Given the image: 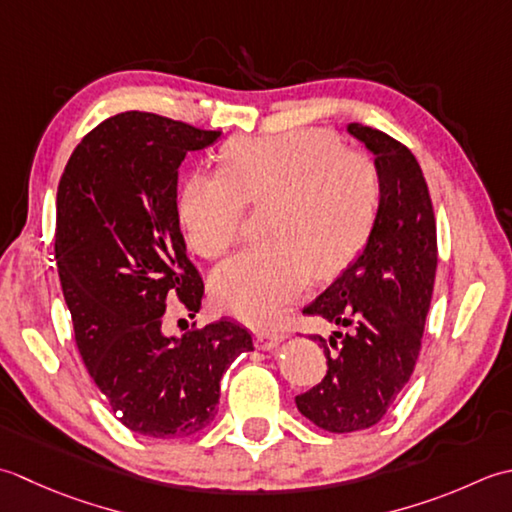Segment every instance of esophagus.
Here are the masks:
<instances>
[{
  "instance_id": "obj_1",
  "label": "esophagus",
  "mask_w": 512,
  "mask_h": 512,
  "mask_svg": "<svg viewBox=\"0 0 512 512\" xmlns=\"http://www.w3.org/2000/svg\"><path fill=\"white\" fill-rule=\"evenodd\" d=\"M283 340H285V336H283V333H278V331H258L256 338H254L256 347L260 351H271L274 347H278V344Z\"/></svg>"
}]
</instances>
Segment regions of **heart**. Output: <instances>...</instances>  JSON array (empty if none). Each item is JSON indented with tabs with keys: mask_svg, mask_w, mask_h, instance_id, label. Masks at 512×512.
Here are the masks:
<instances>
[{
	"mask_svg": "<svg viewBox=\"0 0 512 512\" xmlns=\"http://www.w3.org/2000/svg\"><path fill=\"white\" fill-rule=\"evenodd\" d=\"M225 172L198 170L181 187L187 243L205 258L223 256L241 236L245 201L263 203L267 241L214 271L216 307L247 325H267L302 296L309 274L340 271L367 236L380 179L362 152L336 134L300 128L241 137L223 150Z\"/></svg>",
	"mask_w": 512,
	"mask_h": 512,
	"instance_id": "obj_1",
	"label": "heart"
}]
</instances>
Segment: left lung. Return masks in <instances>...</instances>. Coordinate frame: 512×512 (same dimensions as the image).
<instances>
[{"label": "left lung", "mask_w": 512, "mask_h": 512, "mask_svg": "<svg viewBox=\"0 0 512 512\" xmlns=\"http://www.w3.org/2000/svg\"><path fill=\"white\" fill-rule=\"evenodd\" d=\"M347 132L375 159L378 210L356 260L302 309L340 331L311 336L325 349L327 375L296 395L298 411L331 433L378 424L409 382L437 269L433 205L415 156L369 125Z\"/></svg>", "instance_id": "obj_1"}]
</instances>
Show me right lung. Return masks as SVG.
I'll use <instances>...</instances> for the list:
<instances>
[{
  "label": "right lung",
  "mask_w": 512,
  "mask_h": 512,
  "mask_svg": "<svg viewBox=\"0 0 512 512\" xmlns=\"http://www.w3.org/2000/svg\"><path fill=\"white\" fill-rule=\"evenodd\" d=\"M218 137L152 112L114 114L81 139L57 190L55 258L81 360L119 422L161 440L205 429L223 373L254 351L232 320L163 331L168 298L201 309L176 185L185 154Z\"/></svg>",
  "instance_id": "right-lung-1"
}]
</instances>
